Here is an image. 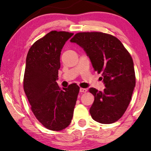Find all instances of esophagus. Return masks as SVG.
Returning a JSON list of instances; mask_svg holds the SVG:
<instances>
[{
  "instance_id": "1",
  "label": "esophagus",
  "mask_w": 151,
  "mask_h": 151,
  "mask_svg": "<svg viewBox=\"0 0 151 151\" xmlns=\"http://www.w3.org/2000/svg\"><path fill=\"white\" fill-rule=\"evenodd\" d=\"M86 91H87V89H84V88H80V92L85 93Z\"/></svg>"
}]
</instances>
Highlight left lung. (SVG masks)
<instances>
[{
  "label": "left lung",
  "instance_id": "left-lung-1",
  "mask_svg": "<svg viewBox=\"0 0 151 151\" xmlns=\"http://www.w3.org/2000/svg\"><path fill=\"white\" fill-rule=\"evenodd\" d=\"M83 48L94 71L102 74L103 91L90 88L94 101L89 112L103 124L118 121L128 108L135 87L132 57L116 37L103 32H79L70 40Z\"/></svg>",
  "mask_w": 151,
  "mask_h": 151
}]
</instances>
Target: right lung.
<instances>
[{"label":"right lung","instance_id":"add662e5","mask_svg":"<svg viewBox=\"0 0 151 151\" xmlns=\"http://www.w3.org/2000/svg\"><path fill=\"white\" fill-rule=\"evenodd\" d=\"M73 35L51 31L35 42L27 55L23 89L35 117L50 130L69 126L80 91L76 84L61 89L56 82L62 49Z\"/></svg>","mask_w":151,"mask_h":151}]
</instances>
